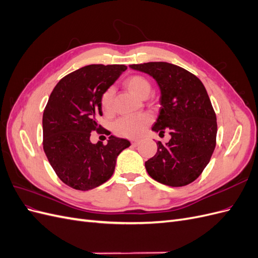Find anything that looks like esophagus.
Here are the masks:
<instances>
[{
    "instance_id": "obj_1",
    "label": "esophagus",
    "mask_w": 258,
    "mask_h": 258,
    "mask_svg": "<svg viewBox=\"0 0 258 258\" xmlns=\"http://www.w3.org/2000/svg\"><path fill=\"white\" fill-rule=\"evenodd\" d=\"M140 143H141V141H139V140H132L131 141L132 146H138V145H140Z\"/></svg>"
}]
</instances>
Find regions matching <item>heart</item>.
I'll list each match as a JSON object with an SVG mask.
<instances>
[{
    "label": "heart",
    "mask_w": 258,
    "mask_h": 258,
    "mask_svg": "<svg viewBox=\"0 0 258 258\" xmlns=\"http://www.w3.org/2000/svg\"><path fill=\"white\" fill-rule=\"evenodd\" d=\"M126 88L138 98L145 99L151 92V84L145 77L140 75L130 76L124 81ZM113 88L107 89L101 98V105L105 113H110L113 108ZM151 122V118L147 115L123 117L115 124V130L118 135L127 138H137L141 136L144 128Z\"/></svg>",
    "instance_id": "obj_1"
}]
</instances>
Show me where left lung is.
Here are the masks:
<instances>
[{"label": "left lung", "instance_id": "1", "mask_svg": "<svg viewBox=\"0 0 258 258\" xmlns=\"http://www.w3.org/2000/svg\"><path fill=\"white\" fill-rule=\"evenodd\" d=\"M146 73L160 89V110L153 131H169L167 143L145 161L155 181L172 187L194 182L209 163L216 145V115L204 84L185 69L168 62L129 66Z\"/></svg>", "mask_w": 258, "mask_h": 258}]
</instances>
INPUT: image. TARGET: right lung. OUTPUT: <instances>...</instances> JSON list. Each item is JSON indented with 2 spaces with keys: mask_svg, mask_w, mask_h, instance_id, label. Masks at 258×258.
I'll return each instance as SVG.
<instances>
[{
  "mask_svg": "<svg viewBox=\"0 0 258 258\" xmlns=\"http://www.w3.org/2000/svg\"><path fill=\"white\" fill-rule=\"evenodd\" d=\"M122 64H90L68 74L53 88L43 114V147L62 182L89 190L113 175L116 159L130 146L127 139L110 136L107 144L90 141V132L103 128L101 98L126 71ZM101 134V131H100Z\"/></svg>",
  "mask_w": 258,
  "mask_h": 258,
  "instance_id": "1",
  "label": "right lung"
}]
</instances>
